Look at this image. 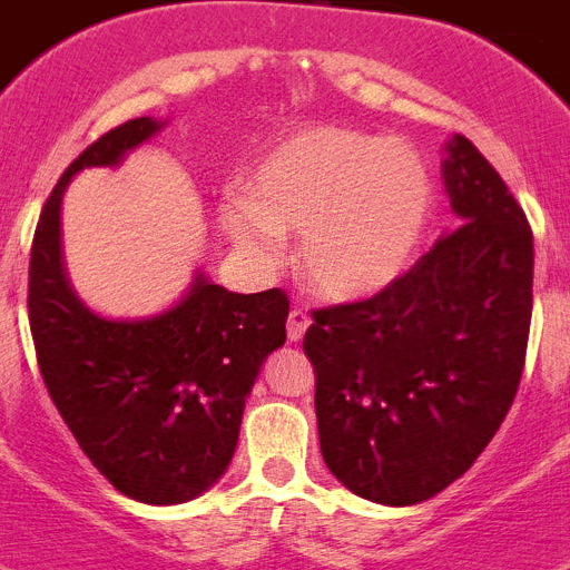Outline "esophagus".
Returning <instances> with one entry per match:
<instances>
[{
  "mask_svg": "<svg viewBox=\"0 0 570 570\" xmlns=\"http://www.w3.org/2000/svg\"><path fill=\"white\" fill-rule=\"evenodd\" d=\"M308 325H311L308 311H302V308L291 311V314H288V340L291 342H302V336H305Z\"/></svg>",
  "mask_w": 570,
  "mask_h": 570,
  "instance_id": "obj_1",
  "label": "esophagus"
}]
</instances>
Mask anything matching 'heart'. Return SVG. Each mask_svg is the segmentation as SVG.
I'll list each match as a JSON object with an SVG mask.
<instances>
[{
  "label": "heart",
  "mask_w": 570,
  "mask_h": 570,
  "mask_svg": "<svg viewBox=\"0 0 570 570\" xmlns=\"http://www.w3.org/2000/svg\"><path fill=\"white\" fill-rule=\"evenodd\" d=\"M431 179L407 145L347 128H308L276 145L219 210L225 234L271 256L302 234L305 279L331 299L387 288L422 239Z\"/></svg>",
  "instance_id": "b5f03b06"
}]
</instances>
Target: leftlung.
Wrapping results in <instances>:
<instances>
[{
    "label": "left lung",
    "instance_id": "left-lung-1",
    "mask_svg": "<svg viewBox=\"0 0 570 570\" xmlns=\"http://www.w3.org/2000/svg\"><path fill=\"white\" fill-rule=\"evenodd\" d=\"M460 228L371 299L314 308L322 460L382 505H416L476 462L522 380L533 308L525 210L456 134L442 165Z\"/></svg>",
    "mask_w": 570,
    "mask_h": 570
}]
</instances>
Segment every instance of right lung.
Returning <instances> with one entry per match:
<instances>
[{
  "label": "right lung",
  "instance_id": "obj_1",
  "mask_svg": "<svg viewBox=\"0 0 570 570\" xmlns=\"http://www.w3.org/2000/svg\"><path fill=\"white\" fill-rule=\"evenodd\" d=\"M159 128L150 116L122 122L59 176L30 245L28 320L45 387L82 454L130 500L174 505L228 468L245 396L285 342L288 294H230L199 276L176 308L142 322L102 320L73 296L59 256L65 185Z\"/></svg>",
  "mask_w": 570,
  "mask_h": 570
}]
</instances>
